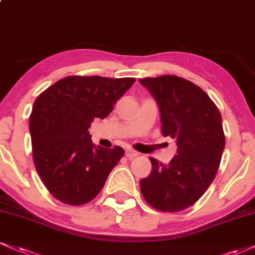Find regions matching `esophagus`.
<instances>
[{
	"instance_id": "esophagus-1",
	"label": "esophagus",
	"mask_w": 255,
	"mask_h": 255,
	"mask_svg": "<svg viewBox=\"0 0 255 255\" xmlns=\"http://www.w3.org/2000/svg\"><path fill=\"white\" fill-rule=\"evenodd\" d=\"M139 156V153H137L136 151L131 150V148H128V150H126V157L129 158V159H133V158H135Z\"/></svg>"
}]
</instances>
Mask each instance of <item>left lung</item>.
<instances>
[{
  "label": "left lung",
  "mask_w": 255,
  "mask_h": 255,
  "mask_svg": "<svg viewBox=\"0 0 255 255\" xmlns=\"http://www.w3.org/2000/svg\"><path fill=\"white\" fill-rule=\"evenodd\" d=\"M160 111L162 134L176 140L168 163L151 157L152 170L140 180L142 197L153 209L178 212L194 205L215 180L225 146L222 115L207 93L175 75L139 79Z\"/></svg>",
  "instance_id": "8db88e82"
}]
</instances>
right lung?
I'll use <instances>...</instances> for the list:
<instances>
[{
    "instance_id": "right-lung-1",
    "label": "right lung",
    "mask_w": 255,
    "mask_h": 255,
    "mask_svg": "<svg viewBox=\"0 0 255 255\" xmlns=\"http://www.w3.org/2000/svg\"><path fill=\"white\" fill-rule=\"evenodd\" d=\"M134 81L72 75L34 101L30 115L33 163L44 186L61 203L79 206L93 200L124 157L120 146L93 145L89 128L95 119L108 118Z\"/></svg>"
}]
</instances>
